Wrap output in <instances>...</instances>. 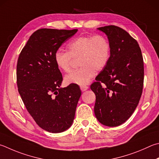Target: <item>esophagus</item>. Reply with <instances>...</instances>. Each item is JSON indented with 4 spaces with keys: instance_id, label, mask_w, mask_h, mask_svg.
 <instances>
[{
    "instance_id": "34e87169",
    "label": "esophagus",
    "mask_w": 159,
    "mask_h": 159,
    "mask_svg": "<svg viewBox=\"0 0 159 159\" xmlns=\"http://www.w3.org/2000/svg\"><path fill=\"white\" fill-rule=\"evenodd\" d=\"M80 89H81V91L84 92L85 90H87V89L89 88V87H88V86H86V85H82V86H80Z\"/></svg>"
}]
</instances>
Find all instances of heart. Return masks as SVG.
<instances>
[{
  "instance_id": "1",
  "label": "heart",
  "mask_w": 159,
  "mask_h": 159,
  "mask_svg": "<svg viewBox=\"0 0 159 159\" xmlns=\"http://www.w3.org/2000/svg\"><path fill=\"white\" fill-rule=\"evenodd\" d=\"M111 57V45L102 34L83 35L69 43L67 51L57 50L54 54V62L60 71H69L73 59L79 60L80 69L70 72L65 76L67 85H85L94 76L95 70L104 69Z\"/></svg>"
}]
</instances>
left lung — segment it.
Masks as SVG:
<instances>
[{
  "instance_id": "1",
  "label": "left lung",
  "mask_w": 159,
  "mask_h": 159,
  "mask_svg": "<svg viewBox=\"0 0 159 159\" xmlns=\"http://www.w3.org/2000/svg\"><path fill=\"white\" fill-rule=\"evenodd\" d=\"M108 37L111 57L90 88L96 95L94 114L107 126H117L131 116L139 103L144 82V62L138 42L115 25L97 28Z\"/></svg>"
}]
</instances>
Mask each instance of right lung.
<instances>
[{
	"label": "right lung",
	"mask_w": 159,
	"mask_h": 159,
	"mask_svg": "<svg viewBox=\"0 0 159 159\" xmlns=\"http://www.w3.org/2000/svg\"><path fill=\"white\" fill-rule=\"evenodd\" d=\"M77 31L36 30L17 61V87L23 102L39 127L51 133H61L70 127L81 95L78 85L60 88L62 76L54 62L56 51Z\"/></svg>",
	"instance_id": "1"
}]
</instances>
